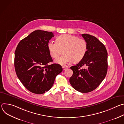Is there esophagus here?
Returning <instances> with one entry per match:
<instances>
[{"label":"esophagus","mask_w":124,"mask_h":124,"mask_svg":"<svg viewBox=\"0 0 124 124\" xmlns=\"http://www.w3.org/2000/svg\"><path fill=\"white\" fill-rule=\"evenodd\" d=\"M68 68H69V67L68 66H66V65H64V66H62V68H63V70H65L66 69H68Z\"/></svg>","instance_id":"obj_1"}]
</instances>
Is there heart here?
<instances>
[{
  "mask_svg": "<svg viewBox=\"0 0 124 124\" xmlns=\"http://www.w3.org/2000/svg\"><path fill=\"white\" fill-rule=\"evenodd\" d=\"M56 41H49L47 48L51 56L54 58L59 57L64 50V55L55 60V62L64 65L78 63L85 56L87 49L86 41L78 37L69 34H62L56 39Z\"/></svg>",
  "mask_w": 124,
  "mask_h": 124,
  "instance_id": "heart-1",
  "label": "heart"
}]
</instances>
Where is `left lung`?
Masks as SVG:
<instances>
[{"instance_id":"1","label":"left lung","mask_w":124,"mask_h":124,"mask_svg":"<svg viewBox=\"0 0 124 124\" xmlns=\"http://www.w3.org/2000/svg\"><path fill=\"white\" fill-rule=\"evenodd\" d=\"M81 35L87 43V52L81 61L70 67L73 74L70 83L77 91L88 93L97 88L107 75L108 52L104 45L94 36ZM82 66L85 68L80 69Z\"/></svg>"}]
</instances>
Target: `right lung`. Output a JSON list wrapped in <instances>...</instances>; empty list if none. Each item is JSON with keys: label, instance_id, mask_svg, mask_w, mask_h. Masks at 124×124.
I'll return each instance as SVG.
<instances>
[{"label": "right lung", "instance_id": "1", "mask_svg": "<svg viewBox=\"0 0 124 124\" xmlns=\"http://www.w3.org/2000/svg\"><path fill=\"white\" fill-rule=\"evenodd\" d=\"M54 33L37 30L22 40L15 53L14 65L17 78L30 92L44 94L53 86L56 77L63 70L52 62L47 48Z\"/></svg>", "mask_w": 124, "mask_h": 124}]
</instances>
